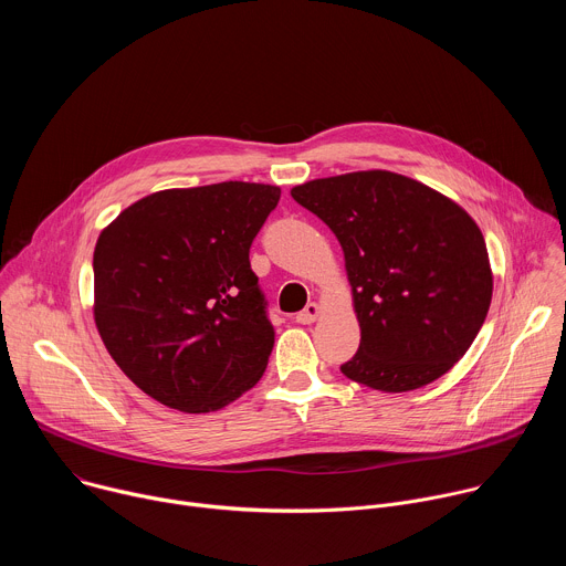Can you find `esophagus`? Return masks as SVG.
Returning <instances> with one entry per match:
<instances>
[{
	"label": "esophagus",
	"instance_id": "1",
	"mask_svg": "<svg viewBox=\"0 0 566 566\" xmlns=\"http://www.w3.org/2000/svg\"><path fill=\"white\" fill-rule=\"evenodd\" d=\"M319 315V304L317 302H308L297 315H295V322H300V325H311V322H315Z\"/></svg>",
	"mask_w": 566,
	"mask_h": 566
}]
</instances>
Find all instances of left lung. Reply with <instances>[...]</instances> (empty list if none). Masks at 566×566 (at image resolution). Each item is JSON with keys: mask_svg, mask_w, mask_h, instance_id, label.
Returning a JSON list of instances; mask_svg holds the SVG:
<instances>
[{"mask_svg": "<svg viewBox=\"0 0 566 566\" xmlns=\"http://www.w3.org/2000/svg\"><path fill=\"white\" fill-rule=\"evenodd\" d=\"M291 197L338 237L360 347L340 371L410 391L463 358L486 319L493 271L474 219L446 195L387 170L315 179Z\"/></svg>", "mask_w": 566, "mask_h": 566, "instance_id": "8db88e82", "label": "left lung"}]
</instances>
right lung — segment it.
<instances>
[{
  "mask_svg": "<svg viewBox=\"0 0 566 566\" xmlns=\"http://www.w3.org/2000/svg\"><path fill=\"white\" fill-rule=\"evenodd\" d=\"M280 188L223 181L147 195L103 228L94 319L125 376L164 406L206 415L264 374L275 332L251 269Z\"/></svg>",
  "mask_w": 566,
  "mask_h": 566,
  "instance_id": "1",
  "label": "right lung"
}]
</instances>
